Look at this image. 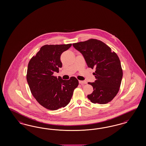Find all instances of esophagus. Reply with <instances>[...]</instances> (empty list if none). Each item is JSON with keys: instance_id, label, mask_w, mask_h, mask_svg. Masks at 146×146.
Masks as SVG:
<instances>
[{"instance_id": "esophagus-1", "label": "esophagus", "mask_w": 146, "mask_h": 146, "mask_svg": "<svg viewBox=\"0 0 146 146\" xmlns=\"http://www.w3.org/2000/svg\"><path fill=\"white\" fill-rule=\"evenodd\" d=\"M79 84H87V81H79Z\"/></svg>"}]
</instances>
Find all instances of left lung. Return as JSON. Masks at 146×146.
<instances>
[{
    "mask_svg": "<svg viewBox=\"0 0 146 146\" xmlns=\"http://www.w3.org/2000/svg\"><path fill=\"white\" fill-rule=\"evenodd\" d=\"M81 53L88 67L95 68L93 74L96 80L88 82L94 91L87 97L93 103L106 104L111 101L119 90L123 70L119 57L102 41L96 39L73 44Z\"/></svg>",
    "mask_w": 146,
    "mask_h": 146,
    "instance_id": "8db88e82",
    "label": "left lung"
}]
</instances>
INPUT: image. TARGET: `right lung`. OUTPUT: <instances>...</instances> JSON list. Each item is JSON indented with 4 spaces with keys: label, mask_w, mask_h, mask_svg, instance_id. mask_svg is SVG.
<instances>
[{
    "label": "right lung",
    "mask_w": 146,
    "mask_h": 146,
    "mask_svg": "<svg viewBox=\"0 0 146 146\" xmlns=\"http://www.w3.org/2000/svg\"><path fill=\"white\" fill-rule=\"evenodd\" d=\"M72 44L45 45L28 63L27 80L31 94L42 106L50 110L64 108L70 103L79 81L53 75L62 67L60 56Z\"/></svg>",
    "instance_id": "1"
}]
</instances>
